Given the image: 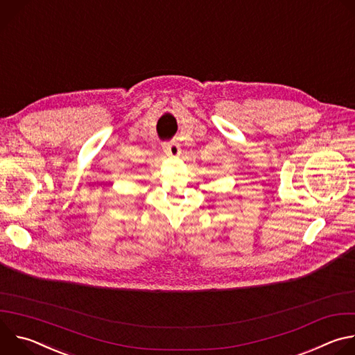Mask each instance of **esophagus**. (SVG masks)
Here are the masks:
<instances>
[{
    "label": "esophagus",
    "instance_id": "esophagus-1",
    "mask_svg": "<svg viewBox=\"0 0 355 355\" xmlns=\"http://www.w3.org/2000/svg\"><path fill=\"white\" fill-rule=\"evenodd\" d=\"M163 150L166 151V155L170 156V157H178L180 153H181L178 143H166L163 146Z\"/></svg>",
    "mask_w": 355,
    "mask_h": 355
}]
</instances>
